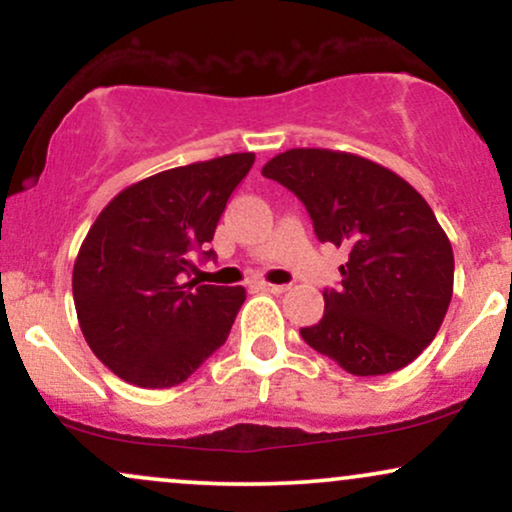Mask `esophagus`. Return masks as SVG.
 <instances>
[{
  "instance_id": "esophagus-1",
  "label": "esophagus",
  "mask_w": 512,
  "mask_h": 512,
  "mask_svg": "<svg viewBox=\"0 0 512 512\" xmlns=\"http://www.w3.org/2000/svg\"><path fill=\"white\" fill-rule=\"evenodd\" d=\"M260 289H262V291H269V293H284L286 286H281V284H267V281H264V284H260Z\"/></svg>"
}]
</instances>
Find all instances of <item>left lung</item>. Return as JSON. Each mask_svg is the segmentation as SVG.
Listing matches in <instances>:
<instances>
[{
    "mask_svg": "<svg viewBox=\"0 0 512 512\" xmlns=\"http://www.w3.org/2000/svg\"><path fill=\"white\" fill-rule=\"evenodd\" d=\"M262 175L303 202L320 243L349 248L325 315L301 337L351 375L404 368L433 342L452 298L455 257L428 202L368 158L291 149Z\"/></svg>",
    "mask_w": 512,
    "mask_h": 512,
    "instance_id": "left-lung-1",
    "label": "left lung"
}]
</instances>
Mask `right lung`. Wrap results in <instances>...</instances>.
I'll use <instances>...</instances> for the list:
<instances>
[{"label": "right lung", "instance_id": "obj_1", "mask_svg": "<svg viewBox=\"0 0 512 512\" xmlns=\"http://www.w3.org/2000/svg\"><path fill=\"white\" fill-rule=\"evenodd\" d=\"M255 154L170 168L122 190L93 221L74 262L76 317L117 378L163 390L185 383L228 339L243 286L185 281Z\"/></svg>", "mask_w": 512, "mask_h": 512}]
</instances>
